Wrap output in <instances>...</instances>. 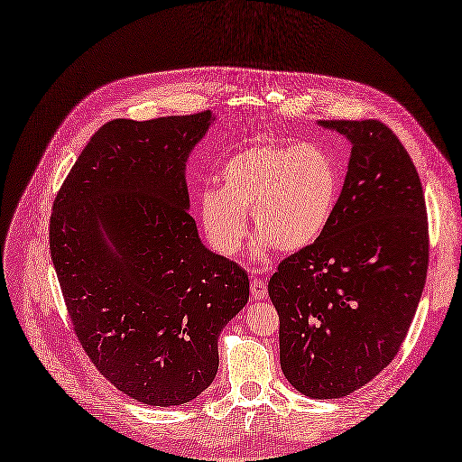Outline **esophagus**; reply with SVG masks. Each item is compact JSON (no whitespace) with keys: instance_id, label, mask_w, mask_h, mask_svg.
I'll list each match as a JSON object with an SVG mask.
<instances>
[{"instance_id":"obj_1","label":"esophagus","mask_w":462,"mask_h":462,"mask_svg":"<svg viewBox=\"0 0 462 462\" xmlns=\"http://www.w3.org/2000/svg\"><path fill=\"white\" fill-rule=\"evenodd\" d=\"M251 294H253V298L254 300H263V298H266V294H268V287H266V283L264 281H260V279H253L251 281Z\"/></svg>"}]
</instances>
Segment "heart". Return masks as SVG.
<instances>
[{"label":"heart","mask_w":462,"mask_h":462,"mask_svg":"<svg viewBox=\"0 0 462 462\" xmlns=\"http://www.w3.org/2000/svg\"><path fill=\"white\" fill-rule=\"evenodd\" d=\"M218 190L199 196V220L211 245L226 256L242 249L247 218L260 234L258 251L298 253L325 234L342 194L334 156L313 143H256L230 156Z\"/></svg>","instance_id":"obj_1"}]
</instances>
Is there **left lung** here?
Listing matches in <instances>:
<instances>
[{"instance_id": "8db88e82", "label": "left lung", "mask_w": 462, "mask_h": 462, "mask_svg": "<svg viewBox=\"0 0 462 462\" xmlns=\"http://www.w3.org/2000/svg\"><path fill=\"white\" fill-rule=\"evenodd\" d=\"M353 149L325 234L268 283L289 383L317 400L372 381L402 346L429 268V220L411 158L379 120H320Z\"/></svg>"}]
</instances>
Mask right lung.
<instances>
[{
    "instance_id": "obj_1",
    "label": "right lung",
    "mask_w": 462,
    "mask_h": 462,
    "mask_svg": "<svg viewBox=\"0 0 462 462\" xmlns=\"http://www.w3.org/2000/svg\"><path fill=\"white\" fill-rule=\"evenodd\" d=\"M211 111L116 118L79 154L51 215V256L92 365L147 406L187 404L218 368L249 277L199 242L185 162Z\"/></svg>"
}]
</instances>
